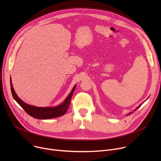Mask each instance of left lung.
Segmentation results:
<instances>
[{
    "mask_svg": "<svg viewBox=\"0 0 161 161\" xmlns=\"http://www.w3.org/2000/svg\"><path fill=\"white\" fill-rule=\"evenodd\" d=\"M141 106H142V104H140V105L139 106H138V107H137V108H136V109H134V111H136V109H138V108H140V107ZM133 112H130V113H129L128 114H126V115H130V114H132Z\"/></svg>",
    "mask_w": 161,
    "mask_h": 161,
    "instance_id": "left-lung-1",
    "label": "left lung"
}]
</instances>
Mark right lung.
Wrapping results in <instances>:
<instances>
[{"label": "right lung", "instance_id": "obj_1", "mask_svg": "<svg viewBox=\"0 0 161 161\" xmlns=\"http://www.w3.org/2000/svg\"><path fill=\"white\" fill-rule=\"evenodd\" d=\"M75 86L76 85L74 86L69 96L66 98L63 103H62L61 104L55 107H37L25 103L18 97L14 89L12 79L10 78L11 91L14 100L29 115L38 119H52V118L60 117L65 114L69 108L70 100L75 89Z\"/></svg>", "mask_w": 161, "mask_h": 161}]
</instances>
